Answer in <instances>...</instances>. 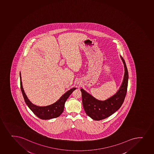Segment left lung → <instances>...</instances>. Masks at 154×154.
<instances>
[{
  "label": "left lung",
  "instance_id": "left-lung-1",
  "mask_svg": "<svg viewBox=\"0 0 154 154\" xmlns=\"http://www.w3.org/2000/svg\"><path fill=\"white\" fill-rule=\"evenodd\" d=\"M121 58L124 65L125 74L121 86L115 95L105 100H99L84 89H81L85 111L93 120L99 121L109 117L120 109L124 102L127 91L128 71L125 60L122 56Z\"/></svg>",
  "mask_w": 154,
  "mask_h": 154
}]
</instances>
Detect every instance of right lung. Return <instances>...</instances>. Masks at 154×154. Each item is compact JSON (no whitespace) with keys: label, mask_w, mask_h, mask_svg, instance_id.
<instances>
[{"label":"right lung","mask_w":154,"mask_h":154,"mask_svg":"<svg viewBox=\"0 0 154 154\" xmlns=\"http://www.w3.org/2000/svg\"><path fill=\"white\" fill-rule=\"evenodd\" d=\"M20 78L21 91L23 94L25 102L29 109H30L31 111L34 113V115H35L37 117L42 120H49L51 119L55 118L60 116L63 112L66 101L70 95L76 89V88H73L70 89L69 90H68L65 94H63L60 99L54 103L45 106H39L32 103L29 101L25 93L21 81V72L20 73Z\"/></svg>","instance_id":"obj_1"}]
</instances>
